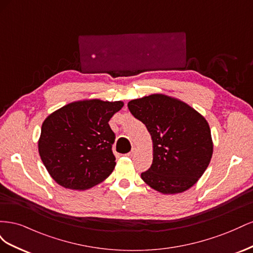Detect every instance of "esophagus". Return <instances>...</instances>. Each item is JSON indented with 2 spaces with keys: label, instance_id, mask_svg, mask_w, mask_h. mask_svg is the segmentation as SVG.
<instances>
[{
  "label": "esophagus",
  "instance_id": "obj_1",
  "mask_svg": "<svg viewBox=\"0 0 253 253\" xmlns=\"http://www.w3.org/2000/svg\"><path fill=\"white\" fill-rule=\"evenodd\" d=\"M136 152H137V149H136V148H133L131 152L127 153L126 156H128V157H133V156L136 154Z\"/></svg>",
  "mask_w": 253,
  "mask_h": 253
}]
</instances>
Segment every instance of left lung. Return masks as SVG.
I'll use <instances>...</instances> for the list:
<instances>
[{"mask_svg": "<svg viewBox=\"0 0 253 253\" xmlns=\"http://www.w3.org/2000/svg\"><path fill=\"white\" fill-rule=\"evenodd\" d=\"M147 126L153 142V163L142 180L163 194L185 192L198 181L213 154L208 121L177 98L152 94L127 103Z\"/></svg>", "mask_w": 253, "mask_h": 253, "instance_id": "left-lung-1", "label": "left lung"}]
</instances>
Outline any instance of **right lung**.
<instances>
[{
  "label": "right lung",
  "instance_id": "right-lung-1",
  "mask_svg": "<svg viewBox=\"0 0 253 253\" xmlns=\"http://www.w3.org/2000/svg\"><path fill=\"white\" fill-rule=\"evenodd\" d=\"M124 105L122 101L84 99L45 118L38 149L58 185L83 191L109 177L116 166L112 152L115 134L109 121Z\"/></svg>",
  "mask_w": 253,
  "mask_h": 253
}]
</instances>
